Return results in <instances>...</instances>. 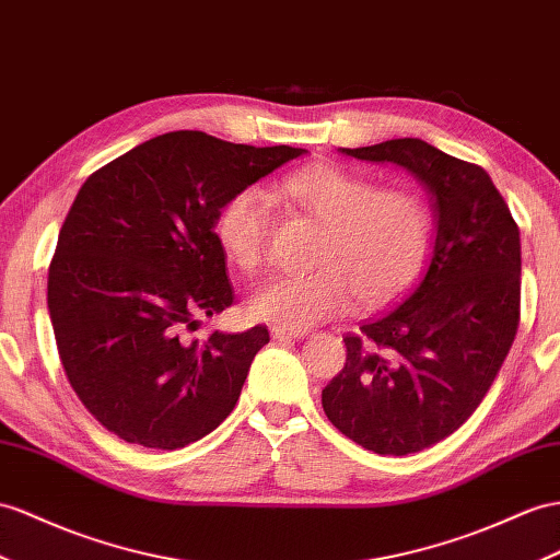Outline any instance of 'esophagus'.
<instances>
[{
	"label": "esophagus",
	"mask_w": 560,
	"mask_h": 560,
	"mask_svg": "<svg viewBox=\"0 0 560 560\" xmlns=\"http://www.w3.org/2000/svg\"><path fill=\"white\" fill-rule=\"evenodd\" d=\"M271 336H275L277 340H300V338L307 336V331H295V328L271 326Z\"/></svg>",
	"instance_id": "esophagus-1"
}]
</instances>
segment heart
<instances>
[{
	"mask_svg": "<svg viewBox=\"0 0 560 560\" xmlns=\"http://www.w3.org/2000/svg\"><path fill=\"white\" fill-rule=\"evenodd\" d=\"M277 194L322 224L312 255L317 267L257 283L248 298L255 319L305 331L346 312L354 293L362 305L385 303L419 271L430 220L417 194L376 189L338 165L298 170L277 184ZM269 224L267 196L248 186L222 203L214 238L229 262L250 271L265 260Z\"/></svg>",
	"mask_w": 560,
	"mask_h": 560,
	"instance_id": "heart-1",
	"label": "heart"
}]
</instances>
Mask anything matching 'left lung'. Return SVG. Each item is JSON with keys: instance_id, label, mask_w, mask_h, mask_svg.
I'll use <instances>...</instances> for the list:
<instances>
[{"instance_id": "8db88e82", "label": "left lung", "mask_w": 560, "mask_h": 560, "mask_svg": "<svg viewBox=\"0 0 560 560\" xmlns=\"http://www.w3.org/2000/svg\"><path fill=\"white\" fill-rule=\"evenodd\" d=\"M340 153L407 170L435 208V243L419 277L342 338L346 366L322 390L342 435L405 456L452 435L504 364L521 319V232L482 167L423 139Z\"/></svg>"}]
</instances>
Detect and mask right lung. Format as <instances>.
<instances>
[{"label":"right lung","instance_id":"obj_1","mask_svg":"<svg viewBox=\"0 0 560 560\" xmlns=\"http://www.w3.org/2000/svg\"><path fill=\"white\" fill-rule=\"evenodd\" d=\"M305 153L179 130L82 184L56 243L47 305L66 376L110 433L179 450L232 413L269 334L189 336L234 303L214 218L229 196Z\"/></svg>","mask_w":560,"mask_h":560}]
</instances>
